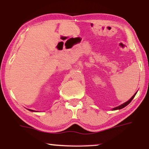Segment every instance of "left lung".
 <instances>
[{
	"mask_svg": "<svg viewBox=\"0 0 149 149\" xmlns=\"http://www.w3.org/2000/svg\"><path fill=\"white\" fill-rule=\"evenodd\" d=\"M136 93H135V94H134L133 96H132L131 98H130L129 100H128L127 102H125L124 104H121V105H120V106H119V107H116V108H114L113 109V110H119V109H123V108H124V107H125L127 105H128L131 102H132V100H133V98L134 97H135V95H136Z\"/></svg>",
	"mask_w": 149,
	"mask_h": 149,
	"instance_id": "left-lung-1",
	"label": "left lung"
}]
</instances>
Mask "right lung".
Masks as SVG:
<instances>
[{
    "label": "right lung",
    "mask_w": 149,
    "mask_h": 149,
    "mask_svg": "<svg viewBox=\"0 0 149 149\" xmlns=\"http://www.w3.org/2000/svg\"><path fill=\"white\" fill-rule=\"evenodd\" d=\"M29 110V111H32V110H30V109H28Z\"/></svg>",
    "instance_id": "right-lung-1"
}]
</instances>
